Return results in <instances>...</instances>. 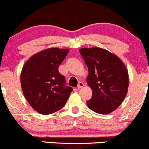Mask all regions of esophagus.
I'll list each match as a JSON object with an SVG mask.
<instances>
[{"instance_id": "34e87169", "label": "esophagus", "mask_w": 149, "mask_h": 149, "mask_svg": "<svg viewBox=\"0 0 149 149\" xmlns=\"http://www.w3.org/2000/svg\"><path fill=\"white\" fill-rule=\"evenodd\" d=\"M84 87V84H83L82 82H79V84H78V86L77 87V90H79V89H80L81 88H82Z\"/></svg>"}]
</instances>
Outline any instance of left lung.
<instances>
[{"label": "left lung", "mask_w": 149, "mask_h": 149, "mask_svg": "<svg viewBox=\"0 0 149 149\" xmlns=\"http://www.w3.org/2000/svg\"><path fill=\"white\" fill-rule=\"evenodd\" d=\"M79 52L88 68L87 83L92 91L87 107L100 114L112 112L128 92L129 73L125 64L118 56L101 47H84Z\"/></svg>", "instance_id": "8db88e82"}]
</instances>
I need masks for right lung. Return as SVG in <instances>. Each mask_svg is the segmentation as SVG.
<instances>
[{"mask_svg": "<svg viewBox=\"0 0 149 149\" xmlns=\"http://www.w3.org/2000/svg\"><path fill=\"white\" fill-rule=\"evenodd\" d=\"M69 49L47 48L30 57L24 64L20 84L25 99L41 114L55 113L65 106L72 88L65 87V77L58 68Z\"/></svg>", "mask_w": 149, "mask_h": 149, "instance_id": "1", "label": "right lung"}]
</instances>
